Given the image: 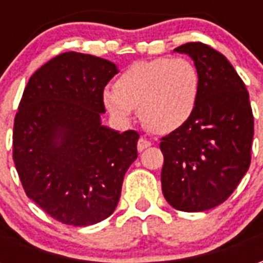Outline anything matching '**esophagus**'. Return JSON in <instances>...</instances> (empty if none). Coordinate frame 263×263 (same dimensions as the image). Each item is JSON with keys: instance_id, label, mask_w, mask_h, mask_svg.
Segmentation results:
<instances>
[{"instance_id": "obj_1", "label": "esophagus", "mask_w": 263, "mask_h": 263, "mask_svg": "<svg viewBox=\"0 0 263 263\" xmlns=\"http://www.w3.org/2000/svg\"><path fill=\"white\" fill-rule=\"evenodd\" d=\"M151 145H152L151 141L145 139V138H141V139L138 141V151H139V152H142V151H145V149H148Z\"/></svg>"}]
</instances>
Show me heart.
I'll return each instance as SVG.
<instances>
[{
	"instance_id": "obj_1",
	"label": "heart",
	"mask_w": 263,
	"mask_h": 263,
	"mask_svg": "<svg viewBox=\"0 0 263 263\" xmlns=\"http://www.w3.org/2000/svg\"><path fill=\"white\" fill-rule=\"evenodd\" d=\"M200 73L192 60L158 58L132 63L105 88L103 101L115 118L129 121L139 108L142 122L155 134H169L184 125L200 97Z\"/></svg>"
}]
</instances>
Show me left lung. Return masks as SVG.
Returning <instances> with one entry per match:
<instances>
[{
	"instance_id": "8db88e82",
	"label": "left lung",
	"mask_w": 263,
	"mask_h": 263,
	"mask_svg": "<svg viewBox=\"0 0 263 263\" xmlns=\"http://www.w3.org/2000/svg\"><path fill=\"white\" fill-rule=\"evenodd\" d=\"M187 53L200 73V97L192 118L160 138L162 192L173 209L196 213L224 203L251 165L254 115L249 94L224 54L190 42Z\"/></svg>"
}]
</instances>
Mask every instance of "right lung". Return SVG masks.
I'll return each mask as SVG.
<instances>
[{
  "label": "right lung",
  "mask_w": 263,
  "mask_h": 263,
  "mask_svg": "<svg viewBox=\"0 0 263 263\" xmlns=\"http://www.w3.org/2000/svg\"><path fill=\"white\" fill-rule=\"evenodd\" d=\"M117 67L91 54L66 52L28 81L12 132V159L28 197L54 220L97 224L120 201L137 159V131L101 125L104 87Z\"/></svg>",
  "instance_id": "right-lung-1"
}]
</instances>
